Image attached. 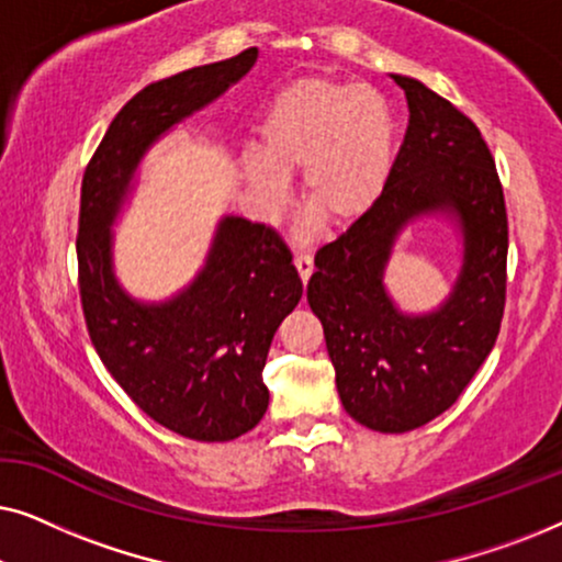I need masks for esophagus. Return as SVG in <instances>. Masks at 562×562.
<instances>
[{"label": "esophagus", "instance_id": "1", "mask_svg": "<svg viewBox=\"0 0 562 562\" xmlns=\"http://www.w3.org/2000/svg\"><path fill=\"white\" fill-rule=\"evenodd\" d=\"M294 266H296V271H299V279H302L304 283L310 281V276H312V271H314L312 258H310V256H302V252H296V256H294Z\"/></svg>", "mask_w": 562, "mask_h": 562}]
</instances>
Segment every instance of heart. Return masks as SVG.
<instances>
[{
    "instance_id": "obj_1",
    "label": "heart",
    "mask_w": 562,
    "mask_h": 562,
    "mask_svg": "<svg viewBox=\"0 0 562 562\" xmlns=\"http://www.w3.org/2000/svg\"><path fill=\"white\" fill-rule=\"evenodd\" d=\"M396 156L386 99L358 81L304 76L268 102L258 153L243 158L250 194L266 210L281 204L283 179L299 170V196L319 225L345 229L379 204Z\"/></svg>"
}]
</instances>
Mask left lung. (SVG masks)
I'll return each instance as SVG.
<instances>
[{
  "label": "left lung",
  "instance_id": "1",
  "mask_svg": "<svg viewBox=\"0 0 562 562\" xmlns=\"http://www.w3.org/2000/svg\"><path fill=\"white\" fill-rule=\"evenodd\" d=\"M394 81L409 125L389 187L363 220L322 245L306 283L345 412L375 432H409L458 402L502 329L509 252L504 189L481 130L422 81ZM429 211L459 217L464 268L440 311L409 318L382 289V268L405 222Z\"/></svg>",
  "mask_w": 562,
  "mask_h": 562
}]
</instances>
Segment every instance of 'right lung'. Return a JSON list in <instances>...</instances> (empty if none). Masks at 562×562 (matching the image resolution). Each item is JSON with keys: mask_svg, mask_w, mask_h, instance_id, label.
Instances as JSON below:
<instances>
[{"mask_svg": "<svg viewBox=\"0 0 562 562\" xmlns=\"http://www.w3.org/2000/svg\"><path fill=\"white\" fill-rule=\"evenodd\" d=\"M258 58L248 48L137 91L117 112L81 181L79 294L99 358L158 425L199 442L235 440L268 409L263 368L283 317L302 299L291 250L273 227L220 222L204 271L166 304H137L112 273V233L143 153L217 99Z\"/></svg>", "mask_w": 562, "mask_h": 562, "instance_id": "right-lung-1", "label": "right lung"}]
</instances>
